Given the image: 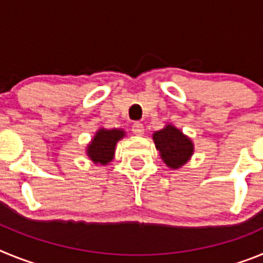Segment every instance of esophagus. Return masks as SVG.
<instances>
[{
  "label": "esophagus",
  "mask_w": 263,
  "mask_h": 263,
  "mask_svg": "<svg viewBox=\"0 0 263 263\" xmlns=\"http://www.w3.org/2000/svg\"><path fill=\"white\" fill-rule=\"evenodd\" d=\"M132 132H133L136 136H143L145 134V129H143V125L141 122H136V124L132 126Z\"/></svg>",
  "instance_id": "34e87169"
}]
</instances>
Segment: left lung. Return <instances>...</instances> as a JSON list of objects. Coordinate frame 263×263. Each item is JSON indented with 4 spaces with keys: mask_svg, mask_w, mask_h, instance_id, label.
Returning a JSON list of instances; mask_svg holds the SVG:
<instances>
[{
    "mask_svg": "<svg viewBox=\"0 0 263 263\" xmlns=\"http://www.w3.org/2000/svg\"><path fill=\"white\" fill-rule=\"evenodd\" d=\"M153 141L164 164L171 170L183 167L194 155L195 145L191 138L173 124H166L163 129L154 132Z\"/></svg>",
    "mask_w": 263,
    "mask_h": 263,
    "instance_id": "8db88e82",
    "label": "left lung"
}]
</instances>
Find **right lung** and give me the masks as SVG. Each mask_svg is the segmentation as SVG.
<instances>
[{
	"instance_id": "right-lung-1",
	"label": "right lung",
	"mask_w": 263,
	"mask_h": 263,
	"mask_svg": "<svg viewBox=\"0 0 263 263\" xmlns=\"http://www.w3.org/2000/svg\"><path fill=\"white\" fill-rule=\"evenodd\" d=\"M125 136L126 133L122 129L100 127L85 148L88 158L97 166H106L115 158L117 142Z\"/></svg>"
}]
</instances>
